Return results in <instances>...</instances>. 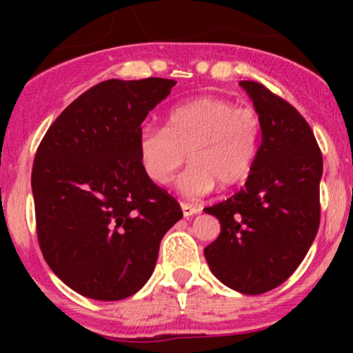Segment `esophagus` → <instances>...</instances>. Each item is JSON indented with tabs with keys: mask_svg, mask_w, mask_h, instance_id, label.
<instances>
[{
	"mask_svg": "<svg viewBox=\"0 0 353 353\" xmlns=\"http://www.w3.org/2000/svg\"><path fill=\"white\" fill-rule=\"evenodd\" d=\"M181 208H183V215L184 216H191L199 213V208L194 205H190V203H181Z\"/></svg>",
	"mask_w": 353,
	"mask_h": 353,
	"instance_id": "obj_1",
	"label": "esophagus"
}]
</instances>
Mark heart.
Returning a JSON list of instances; mask_svg holds the SVG:
<instances>
[{"mask_svg": "<svg viewBox=\"0 0 353 353\" xmlns=\"http://www.w3.org/2000/svg\"><path fill=\"white\" fill-rule=\"evenodd\" d=\"M261 141V117L252 108H237L222 97H199L170 109L165 128L147 126L138 137V155L152 183L174 179L188 159L190 167L177 179L186 198H201L219 183L239 184L251 172Z\"/></svg>", "mask_w": 353, "mask_h": 353, "instance_id": "obj_1", "label": "heart"}]
</instances>
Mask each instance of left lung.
<instances>
[{
  "instance_id": "left-lung-1",
  "label": "left lung",
  "mask_w": 353,
  "mask_h": 353,
  "mask_svg": "<svg viewBox=\"0 0 353 353\" xmlns=\"http://www.w3.org/2000/svg\"><path fill=\"white\" fill-rule=\"evenodd\" d=\"M239 85L261 117V145L239 193L205 208L222 229L205 258L223 285L258 295L285 282L318 234L323 155L294 105L258 81Z\"/></svg>"
}]
</instances>
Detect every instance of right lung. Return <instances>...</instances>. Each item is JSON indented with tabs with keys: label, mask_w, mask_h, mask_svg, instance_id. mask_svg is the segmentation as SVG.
Listing matches in <instances>:
<instances>
[{
	"label": "right lung",
	"mask_w": 353,
	"mask_h": 353,
	"mask_svg": "<svg viewBox=\"0 0 353 353\" xmlns=\"http://www.w3.org/2000/svg\"><path fill=\"white\" fill-rule=\"evenodd\" d=\"M176 85L167 78L108 80L51 124L32 167L37 239L63 283L95 301L137 294L160 241L183 219L179 203L143 172L141 123Z\"/></svg>",
	"instance_id": "1"
}]
</instances>
